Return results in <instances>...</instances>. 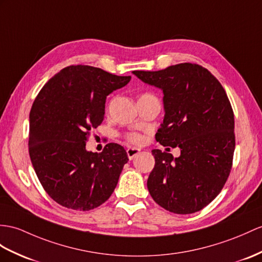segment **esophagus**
Returning <instances> with one entry per match:
<instances>
[{
  "label": "esophagus",
  "mask_w": 262,
  "mask_h": 262,
  "mask_svg": "<svg viewBox=\"0 0 262 262\" xmlns=\"http://www.w3.org/2000/svg\"><path fill=\"white\" fill-rule=\"evenodd\" d=\"M140 151H141V150L138 149V148H129V149H126V155H127V157H129L130 160H132L133 158L139 155Z\"/></svg>",
  "instance_id": "obj_1"
}]
</instances>
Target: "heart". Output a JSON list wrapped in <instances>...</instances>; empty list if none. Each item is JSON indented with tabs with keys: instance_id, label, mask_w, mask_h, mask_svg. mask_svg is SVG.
Instances as JSON below:
<instances>
[{
	"instance_id": "obj_1",
	"label": "heart",
	"mask_w": 262,
	"mask_h": 262,
	"mask_svg": "<svg viewBox=\"0 0 262 262\" xmlns=\"http://www.w3.org/2000/svg\"><path fill=\"white\" fill-rule=\"evenodd\" d=\"M149 97H153V95L148 94V93H144V94L141 95V97H140V99L149 98ZM125 139H126L127 142H130L132 144H141L143 142V136L140 135V133H137V132L127 133V135L125 136Z\"/></svg>"
}]
</instances>
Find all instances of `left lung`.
Segmentation results:
<instances>
[{
	"label": "left lung",
	"mask_w": 262,
	"mask_h": 262,
	"mask_svg": "<svg viewBox=\"0 0 262 262\" xmlns=\"http://www.w3.org/2000/svg\"><path fill=\"white\" fill-rule=\"evenodd\" d=\"M163 91L164 119L156 135L181 155L152 150L151 196L170 212L189 214L208 206L230 174L235 146L234 116L225 89L206 68L180 63L160 71H133Z\"/></svg>",
	"instance_id": "left-lung-1"
}]
</instances>
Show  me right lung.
Here are the masks:
<instances>
[{"label":"right lung","instance_id":"add662e5","mask_svg":"<svg viewBox=\"0 0 262 262\" xmlns=\"http://www.w3.org/2000/svg\"><path fill=\"white\" fill-rule=\"evenodd\" d=\"M90 66H70L52 76L30 111L29 153L47 193L68 209L89 211L116 189L129 160L122 145L86 151L92 129L104 119L106 97L130 82Z\"/></svg>","mask_w":262,"mask_h":262}]
</instances>
